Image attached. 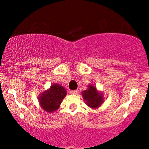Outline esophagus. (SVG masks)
<instances>
[{"label":"esophagus","mask_w":149,"mask_h":149,"mask_svg":"<svg viewBox=\"0 0 149 149\" xmlns=\"http://www.w3.org/2000/svg\"><path fill=\"white\" fill-rule=\"evenodd\" d=\"M70 93H72L73 94H76L78 93V90H73V91H70Z\"/></svg>","instance_id":"esophagus-1"}]
</instances>
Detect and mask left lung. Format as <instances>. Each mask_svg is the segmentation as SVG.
Instances as JSON below:
<instances>
[{
    "label": "left lung",
    "instance_id": "obj_1",
    "mask_svg": "<svg viewBox=\"0 0 149 149\" xmlns=\"http://www.w3.org/2000/svg\"><path fill=\"white\" fill-rule=\"evenodd\" d=\"M82 96L86 104L93 109L99 107L104 102L102 94H100L93 85L88 86V89L82 92Z\"/></svg>",
    "mask_w": 149,
    "mask_h": 149
}]
</instances>
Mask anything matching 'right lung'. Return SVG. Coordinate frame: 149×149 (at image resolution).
<instances>
[{
  "mask_svg": "<svg viewBox=\"0 0 149 149\" xmlns=\"http://www.w3.org/2000/svg\"><path fill=\"white\" fill-rule=\"evenodd\" d=\"M67 92L63 86L54 84L49 89L45 91L39 97L40 105L45 111L52 112L60 107L62 100L65 97Z\"/></svg>",
  "mask_w": 149,
  "mask_h": 149,
  "instance_id": "right-lung-1",
  "label": "right lung"
}]
</instances>
